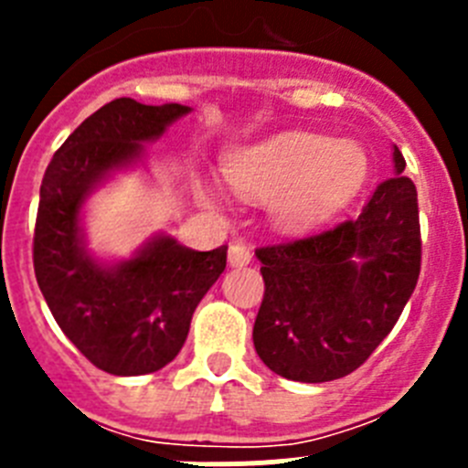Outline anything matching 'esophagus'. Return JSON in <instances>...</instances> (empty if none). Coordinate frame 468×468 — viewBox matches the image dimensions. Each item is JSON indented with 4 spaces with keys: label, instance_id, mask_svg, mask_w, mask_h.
Segmentation results:
<instances>
[{
    "label": "esophagus",
    "instance_id": "esophagus-1",
    "mask_svg": "<svg viewBox=\"0 0 468 468\" xmlns=\"http://www.w3.org/2000/svg\"><path fill=\"white\" fill-rule=\"evenodd\" d=\"M250 248H246L243 243H231L229 253H227V260H229L231 267H246L250 262Z\"/></svg>",
    "mask_w": 468,
    "mask_h": 468
}]
</instances>
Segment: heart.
<instances>
[{
    "mask_svg": "<svg viewBox=\"0 0 468 468\" xmlns=\"http://www.w3.org/2000/svg\"><path fill=\"white\" fill-rule=\"evenodd\" d=\"M367 168L358 144L302 131L241 144L222 164L234 192L243 198H270L267 210L281 231H307L333 218L356 197ZM204 198L218 204L208 187Z\"/></svg>",
    "mask_w": 468,
    "mask_h": 468,
    "instance_id": "1",
    "label": "heart"
}]
</instances>
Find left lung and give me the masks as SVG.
I'll use <instances>...</instances> for the list:
<instances>
[{
  "label": "left lung",
  "instance_id": "8db88e82",
  "mask_svg": "<svg viewBox=\"0 0 468 468\" xmlns=\"http://www.w3.org/2000/svg\"><path fill=\"white\" fill-rule=\"evenodd\" d=\"M403 171L394 144V176L356 220L255 250L264 297L253 345L276 375L309 384L345 378L396 325L421 262L417 189Z\"/></svg>",
  "mask_w": 468,
  "mask_h": 468
}]
</instances>
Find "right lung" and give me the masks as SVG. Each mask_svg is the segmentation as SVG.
Wrapping results in <instances>:
<instances>
[{
	"label": "right lung",
	"instance_id": "add662e5",
	"mask_svg": "<svg viewBox=\"0 0 468 468\" xmlns=\"http://www.w3.org/2000/svg\"><path fill=\"white\" fill-rule=\"evenodd\" d=\"M192 107L117 98L93 112L53 154L39 189L35 276L68 340L110 375L156 373L187 340L192 314L227 264V246L198 253L156 234L133 258L102 262L86 248V198L144 156Z\"/></svg>",
	"mask_w": 468,
	"mask_h": 468
}]
</instances>
